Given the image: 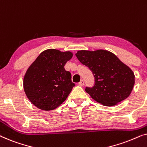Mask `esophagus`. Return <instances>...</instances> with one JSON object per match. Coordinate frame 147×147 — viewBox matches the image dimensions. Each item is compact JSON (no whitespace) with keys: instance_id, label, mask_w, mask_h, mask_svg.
Returning a JSON list of instances; mask_svg holds the SVG:
<instances>
[{"instance_id":"34e87169","label":"esophagus","mask_w":147,"mask_h":147,"mask_svg":"<svg viewBox=\"0 0 147 147\" xmlns=\"http://www.w3.org/2000/svg\"><path fill=\"white\" fill-rule=\"evenodd\" d=\"M78 85L79 86H84V81L83 80H82L81 81H80L79 83H78Z\"/></svg>"}]
</instances>
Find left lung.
<instances>
[{"mask_svg":"<svg viewBox=\"0 0 147 147\" xmlns=\"http://www.w3.org/2000/svg\"><path fill=\"white\" fill-rule=\"evenodd\" d=\"M76 56L93 74L94 86L86 87L85 90L95 101L112 106L129 96L134 84V74L114 53L102 49L81 50Z\"/></svg>","mask_w":147,"mask_h":147,"instance_id":"left-lung-1","label":"left lung"}]
</instances>
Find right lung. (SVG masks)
Returning <instances> with one entry per match:
<instances>
[{"label":"right lung","mask_w":147,"mask_h":147,"mask_svg":"<svg viewBox=\"0 0 147 147\" xmlns=\"http://www.w3.org/2000/svg\"><path fill=\"white\" fill-rule=\"evenodd\" d=\"M73 54L49 49L42 52L30 65L23 80L27 98L36 107L52 110L59 106L69 96L75 84L64 68Z\"/></svg>","instance_id":"right-lung-1"}]
</instances>
